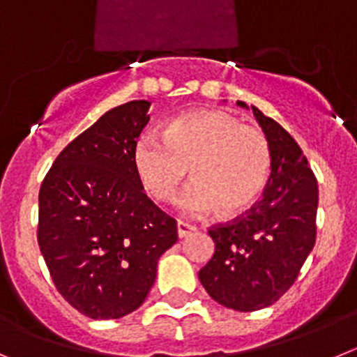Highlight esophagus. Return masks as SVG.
Returning a JSON list of instances; mask_svg holds the SVG:
<instances>
[{"label":"esophagus","mask_w":357,"mask_h":357,"mask_svg":"<svg viewBox=\"0 0 357 357\" xmlns=\"http://www.w3.org/2000/svg\"><path fill=\"white\" fill-rule=\"evenodd\" d=\"M195 231H197V227L192 226V224L183 222V220H179V222H178V236H179V238H186V236L194 234Z\"/></svg>","instance_id":"34e87169"}]
</instances>
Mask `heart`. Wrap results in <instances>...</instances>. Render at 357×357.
I'll list each match as a JSON object with an SVG mask.
<instances>
[{
  "instance_id": "obj_1",
  "label": "heart",
  "mask_w": 357,
  "mask_h": 357,
  "mask_svg": "<svg viewBox=\"0 0 357 357\" xmlns=\"http://www.w3.org/2000/svg\"><path fill=\"white\" fill-rule=\"evenodd\" d=\"M133 167L144 190L156 201H172L190 172L195 181L181 195L186 215L202 217L222 208L238 215L259 199L271 172L265 133L220 110L186 114L167 124L163 135L147 131L133 146Z\"/></svg>"
}]
</instances>
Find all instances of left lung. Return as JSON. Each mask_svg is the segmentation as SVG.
Wrapping results in <instances>:
<instances>
[{"label": "left lung", "mask_w": 357, "mask_h": 357, "mask_svg": "<svg viewBox=\"0 0 357 357\" xmlns=\"http://www.w3.org/2000/svg\"><path fill=\"white\" fill-rule=\"evenodd\" d=\"M252 114L271 144V178L249 211L210 227L215 255L199 271L213 301L243 313L272 306L294 284L313 250L319 208L317 178L294 137L256 107Z\"/></svg>", "instance_id": "1"}]
</instances>
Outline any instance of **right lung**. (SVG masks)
I'll return each mask as SVG.
<instances>
[{"label": "right lung", "mask_w": 357, "mask_h": 357, "mask_svg": "<svg viewBox=\"0 0 357 357\" xmlns=\"http://www.w3.org/2000/svg\"><path fill=\"white\" fill-rule=\"evenodd\" d=\"M149 101L99 117L56 156L38 192L37 240L54 287L89 319H123L142 306L160 256L178 240L133 167Z\"/></svg>", "instance_id": "right-lung-1"}]
</instances>
